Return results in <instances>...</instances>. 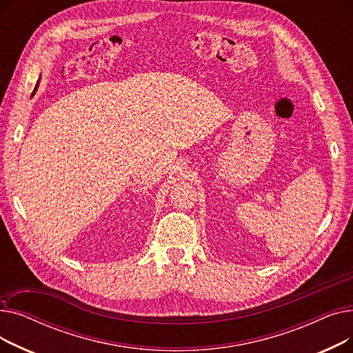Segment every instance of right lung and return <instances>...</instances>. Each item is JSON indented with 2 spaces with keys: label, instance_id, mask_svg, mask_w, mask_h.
<instances>
[{
  "label": "right lung",
  "instance_id": "1",
  "mask_svg": "<svg viewBox=\"0 0 353 353\" xmlns=\"http://www.w3.org/2000/svg\"><path fill=\"white\" fill-rule=\"evenodd\" d=\"M39 84H40V79H39V81H37V84H35V87H34V91H32V94H31V97L35 94V91H37V88H39Z\"/></svg>",
  "mask_w": 353,
  "mask_h": 353
}]
</instances>
